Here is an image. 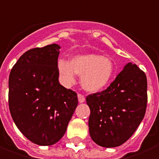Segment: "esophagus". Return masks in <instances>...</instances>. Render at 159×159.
Listing matches in <instances>:
<instances>
[{"label": "esophagus", "mask_w": 159, "mask_h": 159, "mask_svg": "<svg viewBox=\"0 0 159 159\" xmlns=\"http://www.w3.org/2000/svg\"><path fill=\"white\" fill-rule=\"evenodd\" d=\"M77 98H78L79 103H83V102L85 101V97H84L83 94H81V93H78V94H77Z\"/></svg>", "instance_id": "34e87169"}]
</instances>
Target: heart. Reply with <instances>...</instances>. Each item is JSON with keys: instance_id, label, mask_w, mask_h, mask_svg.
I'll return each instance as SVG.
<instances>
[{"instance_id": "obj_1", "label": "heart", "mask_w": 159, "mask_h": 159, "mask_svg": "<svg viewBox=\"0 0 159 159\" xmlns=\"http://www.w3.org/2000/svg\"><path fill=\"white\" fill-rule=\"evenodd\" d=\"M57 70L65 86L72 85L76 74L81 76V86L85 91L97 93L105 89L111 82L115 74V66L109 57L86 54L74 56L70 62L60 59Z\"/></svg>"}]
</instances>
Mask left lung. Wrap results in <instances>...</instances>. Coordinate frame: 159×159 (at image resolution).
Here are the masks:
<instances>
[{
  "mask_svg": "<svg viewBox=\"0 0 159 159\" xmlns=\"http://www.w3.org/2000/svg\"><path fill=\"white\" fill-rule=\"evenodd\" d=\"M147 89L145 73L136 64L127 63L107 89L86 98L92 140L103 148L126 142L144 118Z\"/></svg>",
  "mask_w": 159,
  "mask_h": 159,
  "instance_id": "left-lung-1",
  "label": "left lung"
}]
</instances>
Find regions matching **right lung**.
Returning <instances> with one entry per match:
<instances>
[{
  "mask_svg": "<svg viewBox=\"0 0 159 159\" xmlns=\"http://www.w3.org/2000/svg\"><path fill=\"white\" fill-rule=\"evenodd\" d=\"M60 49L52 43L28 50L9 76L11 116L20 131L37 145L61 140L78 103L76 93L59 83Z\"/></svg>",
  "mask_w": 159,
  "mask_h": 159,
  "instance_id": "add662e5",
  "label": "right lung"
}]
</instances>
